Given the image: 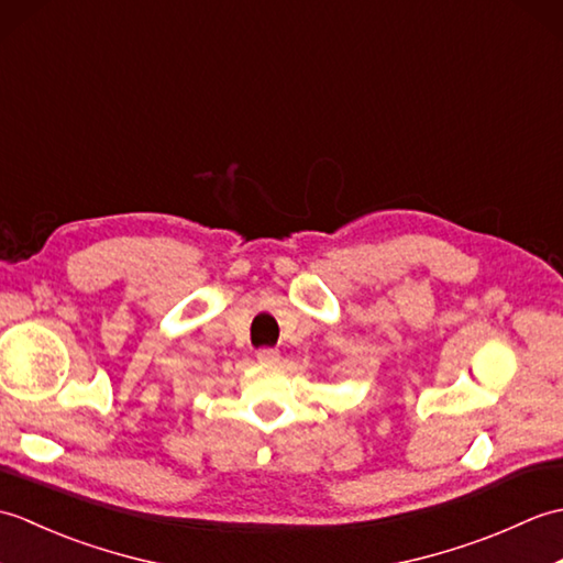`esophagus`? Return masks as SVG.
<instances>
[{"label":"esophagus","instance_id":"esophagus-1","mask_svg":"<svg viewBox=\"0 0 563 563\" xmlns=\"http://www.w3.org/2000/svg\"><path fill=\"white\" fill-rule=\"evenodd\" d=\"M256 361L261 363V365H275L280 361V353L275 351V349H261L258 353H256Z\"/></svg>","mask_w":563,"mask_h":563}]
</instances>
